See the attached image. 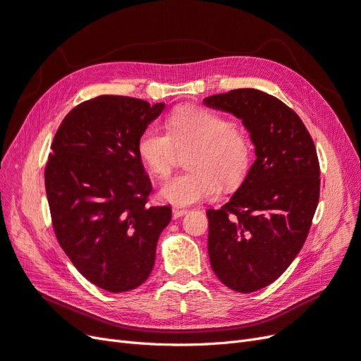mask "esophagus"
<instances>
[{
  "mask_svg": "<svg viewBox=\"0 0 361 361\" xmlns=\"http://www.w3.org/2000/svg\"><path fill=\"white\" fill-rule=\"evenodd\" d=\"M186 212H188V210H186V209H179V207H175V209H173V218L178 219V218H180V216H183Z\"/></svg>",
  "mask_w": 361,
  "mask_h": 361,
  "instance_id": "1",
  "label": "esophagus"
}]
</instances>
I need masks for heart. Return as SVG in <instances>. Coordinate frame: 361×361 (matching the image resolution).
I'll return each mask as SVG.
<instances>
[{
    "label": "heart",
    "instance_id": "1",
    "mask_svg": "<svg viewBox=\"0 0 361 361\" xmlns=\"http://www.w3.org/2000/svg\"><path fill=\"white\" fill-rule=\"evenodd\" d=\"M166 130L148 127L137 139V152L155 176L166 178L179 152L191 171L169 179L160 190L167 203L190 206L213 198L221 185L237 188L252 166L253 147L247 135L224 115L198 106H180L166 120Z\"/></svg>",
    "mask_w": 361,
    "mask_h": 361
}]
</instances>
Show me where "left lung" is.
<instances>
[{
    "label": "left lung",
    "mask_w": 361,
    "mask_h": 361,
    "mask_svg": "<svg viewBox=\"0 0 361 361\" xmlns=\"http://www.w3.org/2000/svg\"><path fill=\"white\" fill-rule=\"evenodd\" d=\"M204 105L235 115L255 145L240 188L206 213L212 269L229 289L256 292L304 246L320 198L319 157L299 115L268 93L237 89L209 96Z\"/></svg>",
    "instance_id": "8db88e82"
}]
</instances>
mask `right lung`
Returning a JSON list of instances; mask_svg holds the SVG:
<instances>
[{
	"label": "right lung",
	"mask_w": 361,
	"mask_h": 361,
	"mask_svg": "<svg viewBox=\"0 0 361 361\" xmlns=\"http://www.w3.org/2000/svg\"><path fill=\"white\" fill-rule=\"evenodd\" d=\"M164 106L97 96L66 115L51 143L44 180L56 238L82 276L111 293L149 277L171 219L170 206H147L152 185L137 152Z\"/></svg>",
	"instance_id": "add662e5"
}]
</instances>
